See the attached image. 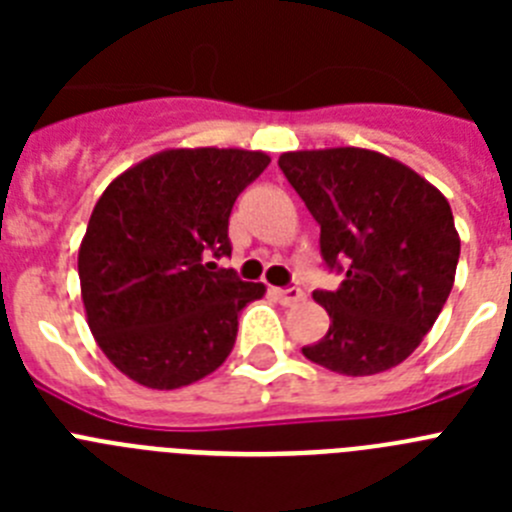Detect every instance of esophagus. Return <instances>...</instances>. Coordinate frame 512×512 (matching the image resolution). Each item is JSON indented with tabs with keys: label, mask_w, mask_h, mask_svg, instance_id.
<instances>
[{
	"label": "esophagus",
	"mask_w": 512,
	"mask_h": 512,
	"mask_svg": "<svg viewBox=\"0 0 512 512\" xmlns=\"http://www.w3.org/2000/svg\"><path fill=\"white\" fill-rule=\"evenodd\" d=\"M271 295L277 297L282 305H297V302L305 300V295H302V289L297 287H287V289H271Z\"/></svg>",
	"instance_id": "esophagus-1"
}]
</instances>
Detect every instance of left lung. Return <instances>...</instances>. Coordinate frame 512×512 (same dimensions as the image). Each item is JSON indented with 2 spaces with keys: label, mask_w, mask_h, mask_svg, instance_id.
<instances>
[{
  "label": "left lung",
  "mask_w": 512,
  "mask_h": 512,
  "mask_svg": "<svg viewBox=\"0 0 512 512\" xmlns=\"http://www.w3.org/2000/svg\"><path fill=\"white\" fill-rule=\"evenodd\" d=\"M279 169L320 225L333 292H312L330 325L302 354L330 372L369 377L413 354L454 287L459 233L441 192L397 158L369 148L279 156Z\"/></svg>",
  "instance_id": "obj_1"
}]
</instances>
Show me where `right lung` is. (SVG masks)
I'll use <instances>...</instances> for the list:
<instances>
[{
    "instance_id": "add662e5",
    "label": "right lung",
    "mask_w": 512,
    "mask_h": 512,
    "mask_svg": "<svg viewBox=\"0 0 512 512\" xmlns=\"http://www.w3.org/2000/svg\"><path fill=\"white\" fill-rule=\"evenodd\" d=\"M269 161L243 148H166L104 189L79 246L81 300L125 377L179 390L228 359L238 312L266 287L207 259L230 256V210Z\"/></svg>"
}]
</instances>
